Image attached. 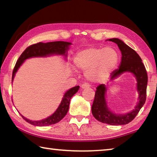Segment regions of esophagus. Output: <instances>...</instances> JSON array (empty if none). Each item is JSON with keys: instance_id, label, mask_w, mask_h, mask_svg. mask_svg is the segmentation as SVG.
<instances>
[{"instance_id": "1", "label": "esophagus", "mask_w": 157, "mask_h": 157, "mask_svg": "<svg viewBox=\"0 0 157 157\" xmlns=\"http://www.w3.org/2000/svg\"><path fill=\"white\" fill-rule=\"evenodd\" d=\"M89 86H90V85L88 83H84L83 84H82V86H81L82 89H88V88H89Z\"/></svg>"}]
</instances>
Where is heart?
<instances>
[{
	"label": "heart",
	"mask_w": 157,
	"mask_h": 157,
	"mask_svg": "<svg viewBox=\"0 0 157 157\" xmlns=\"http://www.w3.org/2000/svg\"><path fill=\"white\" fill-rule=\"evenodd\" d=\"M119 55L112 47L91 46L79 50L74 58L77 68L84 71L85 77L92 82L105 80L118 65Z\"/></svg>",
	"instance_id": "b5f03b06"
}]
</instances>
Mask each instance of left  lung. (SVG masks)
I'll use <instances>...</instances> for the list:
<instances>
[{
  "instance_id": "8db88e82",
  "label": "left lung",
  "mask_w": 157,
  "mask_h": 157,
  "mask_svg": "<svg viewBox=\"0 0 157 157\" xmlns=\"http://www.w3.org/2000/svg\"><path fill=\"white\" fill-rule=\"evenodd\" d=\"M116 43L121 51V62L119 68L111 73L110 80H113L124 73H131L136 79V89L139 93L137 105L134 109L124 114L115 113L109 109L106 100L107 86L100 84L95 91L91 111L93 116L98 121L111 125H123L130 123L136 116L146 100L147 85V74L141 58L134 50L118 38L107 39Z\"/></svg>"
}]
</instances>
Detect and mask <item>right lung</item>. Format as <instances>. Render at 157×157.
Returning a JSON list of instances; mask_svg holds the SVG:
<instances>
[{
  "label": "right lung",
  "instance_id": "add662e5",
  "mask_svg": "<svg viewBox=\"0 0 157 157\" xmlns=\"http://www.w3.org/2000/svg\"><path fill=\"white\" fill-rule=\"evenodd\" d=\"M71 44H72L70 42L62 41L48 42V43L39 42L38 44H33L28 47L21 55L17 63H16L12 73V81L14 79L15 74L17 72L18 68L27 59L32 57H46L52 56V55H62V56L66 57H67L68 50ZM79 89V86H76L68 90L63 95L62 102H61L56 111L51 116H48L46 118L41 121H30L25 118L20 113L21 116L26 122L34 126H48L50 124L57 123L66 115L68 111L69 104H70L71 98L78 91Z\"/></svg>",
  "mask_w": 157,
  "mask_h": 157
}]
</instances>
